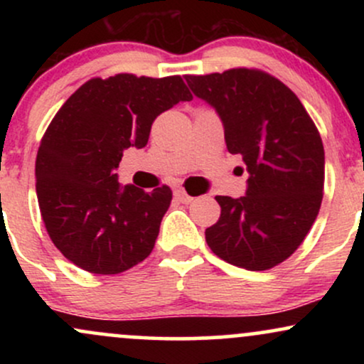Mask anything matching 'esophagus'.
Segmentation results:
<instances>
[{"label": "esophagus", "mask_w": 364, "mask_h": 364, "mask_svg": "<svg viewBox=\"0 0 364 364\" xmlns=\"http://www.w3.org/2000/svg\"><path fill=\"white\" fill-rule=\"evenodd\" d=\"M174 198L178 200V202H181V203H191L193 202V196H190L186 193L185 190H183V188H179V190H176L174 191Z\"/></svg>", "instance_id": "1"}]
</instances>
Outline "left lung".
I'll return each instance as SVG.
<instances>
[{"mask_svg":"<svg viewBox=\"0 0 364 364\" xmlns=\"http://www.w3.org/2000/svg\"><path fill=\"white\" fill-rule=\"evenodd\" d=\"M185 78L219 114L228 150L241 154L250 173L245 196H215L220 217L205 229L208 248L241 269H272L298 250L318 215L325 178L318 129L294 92L260 70Z\"/></svg>","mask_w":364,"mask_h":364,"instance_id":"left-lung-1","label":"left lung"}]
</instances>
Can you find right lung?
Segmentation results:
<instances>
[{
	"instance_id": "add662e5",
	"label": "right lung",
	"mask_w": 364,
	"mask_h": 364,
	"mask_svg": "<svg viewBox=\"0 0 364 364\" xmlns=\"http://www.w3.org/2000/svg\"><path fill=\"white\" fill-rule=\"evenodd\" d=\"M181 77L119 73L85 82L56 112L36 159V191L63 257L92 274H119L149 257L168 212L169 186H121L123 152L144 149L161 112L191 101Z\"/></svg>"
}]
</instances>
